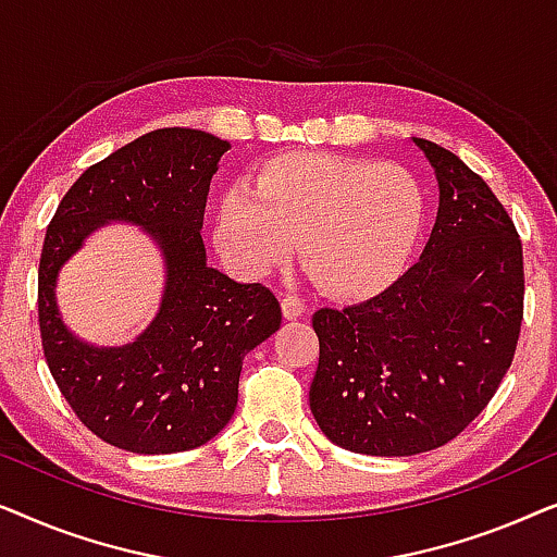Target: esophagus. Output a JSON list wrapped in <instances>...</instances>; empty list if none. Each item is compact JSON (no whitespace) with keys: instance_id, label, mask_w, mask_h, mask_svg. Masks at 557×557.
Wrapping results in <instances>:
<instances>
[{"instance_id":"34e87169","label":"esophagus","mask_w":557,"mask_h":557,"mask_svg":"<svg viewBox=\"0 0 557 557\" xmlns=\"http://www.w3.org/2000/svg\"><path fill=\"white\" fill-rule=\"evenodd\" d=\"M281 309H284L286 319H299L304 317V311H307V304H304V299H299L296 294H284V299H281Z\"/></svg>"}]
</instances>
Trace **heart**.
I'll return each instance as SVG.
<instances>
[{
  "mask_svg": "<svg viewBox=\"0 0 557 557\" xmlns=\"http://www.w3.org/2000/svg\"><path fill=\"white\" fill-rule=\"evenodd\" d=\"M429 197L408 166L284 151L220 197L215 240L243 276H265L292 258L326 294L364 299L406 269Z\"/></svg>",
  "mask_w": 557,
  "mask_h": 557,
  "instance_id": "b5f03b06",
  "label": "heart"
}]
</instances>
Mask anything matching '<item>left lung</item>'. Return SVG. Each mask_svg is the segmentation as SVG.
<instances>
[{
	"mask_svg": "<svg viewBox=\"0 0 557 557\" xmlns=\"http://www.w3.org/2000/svg\"><path fill=\"white\" fill-rule=\"evenodd\" d=\"M413 141L438 180L421 258L383 294L311 317V413L332 444L355 454L448 444L497 393L520 339L524 271L512 218L459 157Z\"/></svg>",
	"mask_w": 557,
	"mask_h": 557,
	"instance_id": "left-lung-1",
	"label": "left lung"
}]
</instances>
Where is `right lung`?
<instances>
[{
	"label": "right lung",
	"instance_id": "add662e5",
	"mask_svg": "<svg viewBox=\"0 0 557 557\" xmlns=\"http://www.w3.org/2000/svg\"><path fill=\"white\" fill-rule=\"evenodd\" d=\"M231 144L197 128H157L88 166L60 200L37 271L42 352L88 431L134 454L208 444L238 406L243 357L281 326L263 284L210 269L200 235L210 180ZM141 224L165 253L160 314L136 343L94 348L57 314L59 265L98 224Z\"/></svg>",
	"mask_w": 557,
	"mask_h": 557
}]
</instances>
